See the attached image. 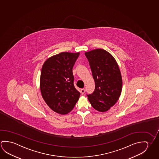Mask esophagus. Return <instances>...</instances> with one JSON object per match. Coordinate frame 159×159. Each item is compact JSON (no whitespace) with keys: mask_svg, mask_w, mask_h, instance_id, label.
<instances>
[{"mask_svg":"<svg viewBox=\"0 0 159 159\" xmlns=\"http://www.w3.org/2000/svg\"><path fill=\"white\" fill-rule=\"evenodd\" d=\"M85 92V89H81L80 90L81 94H83Z\"/></svg>","mask_w":159,"mask_h":159,"instance_id":"1","label":"esophagus"}]
</instances>
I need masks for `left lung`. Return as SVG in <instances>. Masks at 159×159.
<instances>
[{"mask_svg":"<svg viewBox=\"0 0 159 159\" xmlns=\"http://www.w3.org/2000/svg\"><path fill=\"white\" fill-rule=\"evenodd\" d=\"M95 81V90L88 94L89 101L95 109L107 111L119 98L122 78L117 63L109 52L102 49L85 52Z\"/></svg>","mask_w":159,"mask_h":159,"instance_id":"left-lung-1","label":"left lung"}]
</instances>
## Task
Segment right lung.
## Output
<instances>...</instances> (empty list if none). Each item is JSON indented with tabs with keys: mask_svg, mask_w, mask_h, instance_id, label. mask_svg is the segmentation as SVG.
Wrapping results in <instances>:
<instances>
[{
	"mask_svg": "<svg viewBox=\"0 0 159 159\" xmlns=\"http://www.w3.org/2000/svg\"><path fill=\"white\" fill-rule=\"evenodd\" d=\"M80 53L60 52L47 59L42 67L40 88L47 105L55 112L66 114L80 93L74 85L73 68Z\"/></svg>",
	"mask_w": 159,
	"mask_h": 159,
	"instance_id": "right-lung-1",
	"label": "right lung"
}]
</instances>
